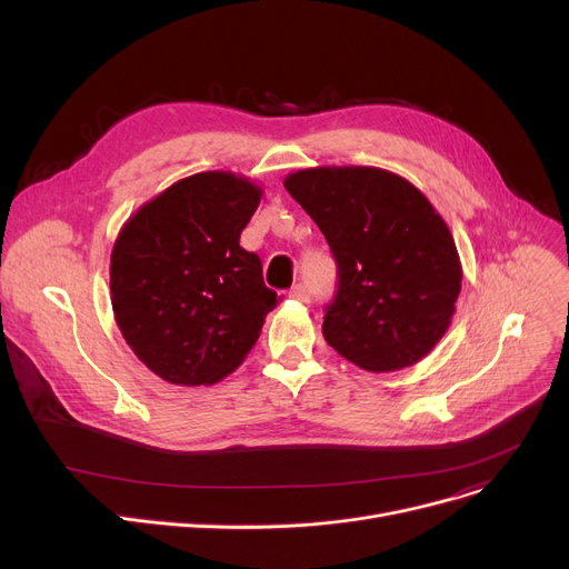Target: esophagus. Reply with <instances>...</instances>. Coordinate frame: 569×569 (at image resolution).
Segmentation results:
<instances>
[{
	"instance_id": "obj_1",
	"label": "esophagus",
	"mask_w": 569,
	"mask_h": 569,
	"mask_svg": "<svg viewBox=\"0 0 569 569\" xmlns=\"http://www.w3.org/2000/svg\"><path fill=\"white\" fill-rule=\"evenodd\" d=\"M288 297H292V300H297V302H309V300H311V295H309L307 286H302V283L292 286L290 292H288Z\"/></svg>"
}]
</instances>
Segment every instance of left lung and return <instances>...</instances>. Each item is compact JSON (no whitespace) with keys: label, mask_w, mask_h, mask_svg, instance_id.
<instances>
[{"label":"left lung","mask_w":569,"mask_h":569,"mask_svg":"<svg viewBox=\"0 0 569 569\" xmlns=\"http://www.w3.org/2000/svg\"><path fill=\"white\" fill-rule=\"evenodd\" d=\"M283 187L322 230L339 292L322 337L355 367L401 371L450 330L461 292L455 237L406 177L373 166H316Z\"/></svg>","instance_id":"left-lung-1"}]
</instances>
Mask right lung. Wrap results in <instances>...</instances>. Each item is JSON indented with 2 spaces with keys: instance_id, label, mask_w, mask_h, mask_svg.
Returning <instances> with one entry per match:
<instances>
[{
  "instance_id": "right-lung-1",
  "label": "right lung",
  "mask_w": 569,
  "mask_h": 569,
  "mask_svg": "<svg viewBox=\"0 0 569 569\" xmlns=\"http://www.w3.org/2000/svg\"><path fill=\"white\" fill-rule=\"evenodd\" d=\"M262 187L230 170L179 179L119 230L110 256L114 322L138 360L172 385H214L256 346L277 292L239 234Z\"/></svg>"
}]
</instances>
